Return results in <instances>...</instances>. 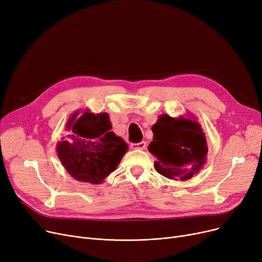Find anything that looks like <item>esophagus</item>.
Here are the masks:
<instances>
[{
  "mask_svg": "<svg viewBox=\"0 0 262 262\" xmlns=\"http://www.w3.org/2000/svg\"><path fill=\"white\" fill-rule=\"evenodd\" d=\"M130 147L133 149H144L146 147V142L144 141H141L139 143H132L130 144Z\"/></svg>",
  "mask_w": 262,
  "mask_h": 262,
  "instance_id": "obj_1",
  "label": "esophagus"
}]
</instances>
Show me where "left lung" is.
Instances as JSON below:
<instances>
[{
  "label": "left lung",
  "instance_id": "1",
  "mask_svg": "<svg viewBox=\"0 0 262 262\" xmlns=\"http://www.w3.org/2000/svg\"><path fill=\"white\" fill-rule=\"evenodd\" d=\"M153 141L148 150L157 160L156 171L173 181H188L207 162L208 146L195 117L160 115L152 126Z\"/></svg>",
  "mask_w": 262,
  "mask_h": 262
}]
</instances>
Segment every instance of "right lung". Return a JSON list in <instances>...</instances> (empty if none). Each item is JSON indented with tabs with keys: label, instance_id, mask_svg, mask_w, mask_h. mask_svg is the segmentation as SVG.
<instances>
[{
	"label": "right lung",
	"instance_id": "obj_1",
	"mask_svg": "<svg viewBox=\"0 0 262 262\" xmlns=\"http://www.w3.org/2000/svg\"><path fill=\"white\" fill-rule=\"evenodd\" d=\"M80 112L69 118L66 127L70 134L57 142V156L74 180L102 184L117 169L128 145L110 132L113 125L108 114H93L88 109L81 115Z\"/></svg>",
	"mask_w": 262,
	"mask_h": 262
}]
</instances>
